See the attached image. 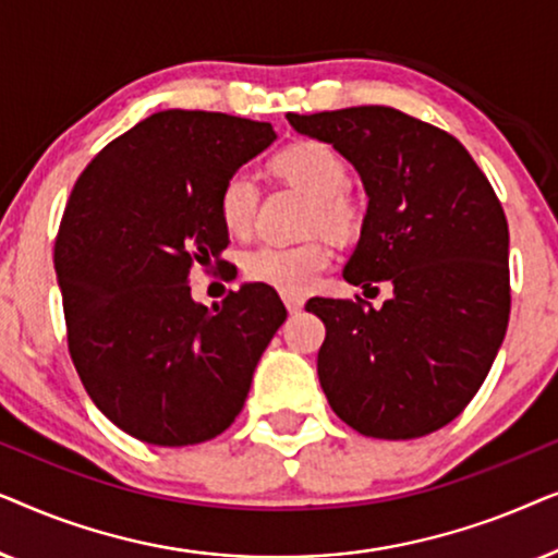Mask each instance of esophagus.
<instances>
[{
    "instance_id": "1",
    "label": "esophagus",
    "mask_w": 558,
    "mask_h": 558,
    "mask_svg": "<svg viewBox=\"0 0 558 558\" xmlns=\"http://www.w3.org/2000/svg\"><path fill=\"white\" fill-rule=\"evenodd\" d=\"M281 300H284L287 310L292 312V315H296V312L304 307V300H302V296H296V294H281Z\"/></svg>"
}]
</instances>
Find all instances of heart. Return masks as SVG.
Here are the masks:
<instances>
[{
    "instance_id": "obj_1",
    "label": "heart",
    "mask_w": 558,
    "mask_h": 558,
    "mask_svg": "<svg viewBox=\"0 0 558 558\" xmlns=\"http://www.w3.org/2000/svg\"><path fill=\"white\" fill-rule=\"evenodd\" d=\"M274 167L281 178L294 182L312 197V223L327 231H348L357 220V205L348 193V162L330 144L304 140L281 149ZM258 205V180L251 170H235L220 190V220L228 231L241 235L254 223ZM332 262V251L323 241L258 243L243 256V271L251 281L274 287L284 294H302L315 284Z\"/></svg>"
}]
</instances>
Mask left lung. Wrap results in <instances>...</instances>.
Masks as SVG:
<instances>
[{
  "label": "left lung",
  "mask_w": 558,
  "mask_h": 558,
  "mask_svg": "<svg viewBox=\"0 0 558 558\" xmlns=\"http://www.w3.org/2000/svg\"><path fill=\"white\" fill-rule=\"evenodd\" d=\"M289 124L332 144L368 195L342 277L391 281L384 307L315 296L325 323L319 386L365 437L416 439L462 414L508 330V223L490 182L452 134L388 106Z\"/></svg>",
  "instance_id": "left-lung-1"
}]
</instances>
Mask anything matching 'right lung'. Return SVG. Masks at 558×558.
Segmentation results:
<instances>
[{
    "mask_svg": "<svg viewBox=\"0 0 558 558\" xmlns=\"http://www.w3.org/2000/svg\"><path fill=\"white\" fill-rule=\"evenodd\" d=\"M277 140L271 124L157 111L98 151L56 241L68 348L98 411L157 447L233 424L287 310L271 287L195 302L190 266L220 262V190Z\"/></svg>",
    "mask_w": 558,
    "mask_h": 558,
    "instance_id": "right-lung-1",
    "label": "right lung"
}]
</instances>
